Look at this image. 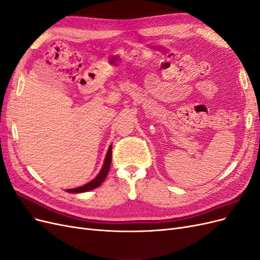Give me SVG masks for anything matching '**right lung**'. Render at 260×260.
Instances as JSON below:
<instances>
[{
    "label": "right lung",
    "mask_w": 260,
    "mask_h": 260,
    "mask_svg": "<svg viewBox=\"0 0 260 260\" xmlns=\"http://www.w3.org/2000/svg\"><path fill=\"white\" fill-rule=\"evenodd\" d=\"M111 162H112V145L108 147V151H107L106 157L104 159V165H103V167H102L101 171L99 172V175L86 184L79 186V187L68 188L66 192H68V193H83V192L94 190L95 187L100 186L102 183H103V181L106 179L109 168H111Z\"/></svg>",
    "instance_id": "1"
}]
</instances>
